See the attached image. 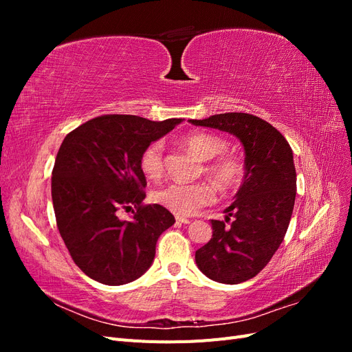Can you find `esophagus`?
I'll return each mask as SVG.
<instances>
[{"label": "esophagus", "instance_id": "34e87169", "mask_svg": "<svg viewBox=\"0 0 352 352\" xmlns=\"http://www.w3.org/2000/svg\"><path fill=\"white\" fill-rule=\"evenodd\" d=\"M176 221H177V223H184V225H188V223H190V220H189V219L180 217V216H176Z\"/></svg>", "mask_w": 352, "mask_h": 352}]
</instances>
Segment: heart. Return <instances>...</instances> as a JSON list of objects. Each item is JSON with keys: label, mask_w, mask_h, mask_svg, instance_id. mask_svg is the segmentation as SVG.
I'll use <instances>...</instances> for the list:
<instances>
[{"label": "heart", "mask_w": 352, "mask_h": 352, "mask_svg": "<svg viewBox=\"0 0 352 352\" xmlns=\"http://www.w3.org/2000/svg\"><path fill=\"white\" fill-rule=\"evenodd\" d=\"M184 145L199 160L207 162L206 172L223 190H233L242 185L247 166L236 154H228L229 142L216 133H190L184 138ZM140 168L145 177L158 179L164 173V144L153 141L140 155ZM157 204L176 216H192L204 206L216 199V186L210 182L168 184L154 190Z\"/></svg>", "instance_id": "heart-1"}]
</instances>
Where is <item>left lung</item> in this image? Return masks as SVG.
I'll use <instances>...</instances> for the list:
<instances>
[{"label":"left lung","mask_w":352,"mask_h":352,"mask_svg":"<svg viewBox=\"0 0 352 352\" xmlns=\"http://www.w3.org/2000/svg\"><path fill=\"white\" fill-rule=\"evenodd\" d=\"M239 138L245 150V175L226 221L211 220L212 238L195 252L207 278L236 285L257 276L272 260L289 226L296 195L294 155L285 136L260 117L223 113L189 120Z\"/></svg>","instance_id":"8db88e82"}]
</instances>
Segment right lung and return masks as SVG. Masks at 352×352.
I'll return each instance as SVG.
<instances>
[{"label": "right lung", "mask_w": 352, "mask_h": 352, "mask_svg": "<svg viewBox=\"0 0 352 352\" xmlns=\"http://www.w3.org/2000/svg\"><path fill=\"white\" fill-rule=\"evenodd\" d=\"M182 119L153 122L104 114L67 133L52 168L51 197L57 228L72 260L104 285L129 283L150 269L162 233L175 223L160 204H144V148ZM131 219L118 217L122 209Z\"/></svg>", "instance_id": "right-lung-1"}]
</instances>
